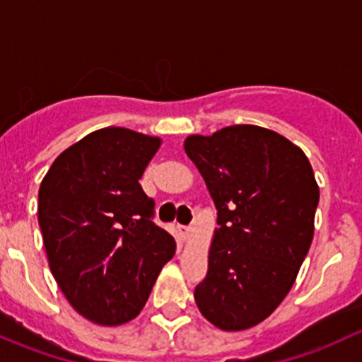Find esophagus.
<instances>
[{
    "mask_svg": "<svg viewBox=\"0 0 362 362\" xmlns=\"http://www.w3.org/2000/svg\"><path fill=\"white\" fill-rule=\"evenodd\" d=\"M177 232H180L182 240H188L189 233H192V228H189V226H177Z\"/></svg>",
    "mask_w": 362,
    "mask_h": 362,
    "instance_id": "34e87169",
    "label": "esophagus"
}]
</instances>
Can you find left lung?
<instances>
[{"label": "left lung", "instance_id": "1", "mask_svg": "<svg viewBox=\"0 0 362 362\" xmlns=\"http://www.w3.org/2000/svg\"><path fill=\"white\" fill-rule=\"evenodd\" d=\"M185 151L218 211L195 303L219 329H249L291 291L310 249L319 204L314 170L301 148L258 125L188 136Z\"/></svg>", "mask_w": 362, "mask_h": 362}]
</instances>
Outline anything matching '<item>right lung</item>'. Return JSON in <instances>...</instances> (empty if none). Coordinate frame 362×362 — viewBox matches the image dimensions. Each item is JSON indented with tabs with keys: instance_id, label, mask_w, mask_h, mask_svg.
Instances as JSON below:
<instances>
[{
	"instance_id": "obj_1",
	"label": "right lung",
	"mask_w": 362,
	"mask_h": 362,
	"mask_svg": "<svg viewBox=\"0 0 362 362\" xmlns=\"http://www.w3.org/2000/svg\"><path fill=\"white\" fill-rule=\"evenodd\" d=\"M155 136L106 127L62 151L38 192L48 264L71 307L100 326L139 315L174 238L151 221L139 180L158 151Z\"/></svg>"
}]
</instances>
